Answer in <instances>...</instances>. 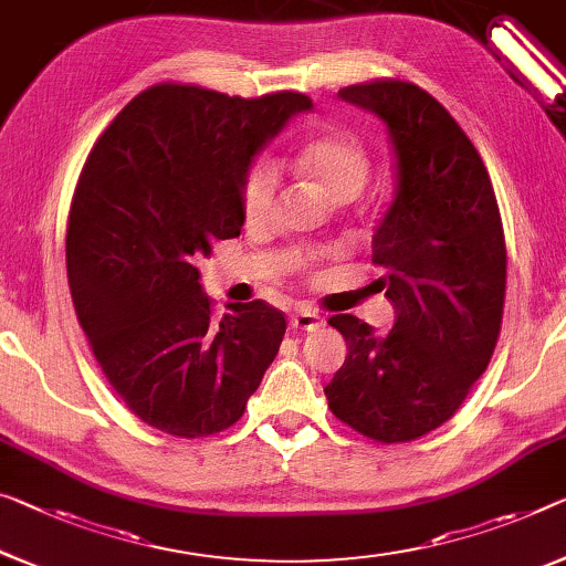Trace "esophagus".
Masks as SVG:
<instances>
[{
    "mask_svg": "<svg viewBox=\"0 0 566 566\" xmlns=\"http://www.w3.org/2000/svg\"><path fill=\"white\" fill-rule=\"evenodd\" d=\"M321 326H324V318L316 311L295 308L291 313V328H295V332H316Z\"/></svg>",
    "mask_w": 566,
    "mask_h": 566,
    "instance_id": "1",
    "label": "esophagus"
}]
</instances>
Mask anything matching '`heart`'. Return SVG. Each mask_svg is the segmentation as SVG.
Here are the masks:
<instances>
[{
    "instance_id": "obj_1",
    "label": "heart",
    "mask_w": 566,
    "mask_h": 566,
    "mask_svg": "<svg viewBox=\"0 0 566 566\" xmlns=\"http://www.w3.org/2000/svg\"><path fill=\"white\" fill-rule=\"evenodd\" d=\"M295 161L336 202L354 199L369 179V156L364 146L354 136L336 132V128L311 136L295 154ZM281 185L283 174L273 159H258L245 171L240 202L250 228H268L273 222Z\"/></svg>"
}]
</instances>
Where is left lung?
<instances>
[{
	"label": "left lung",
	"instance_id": "left-lung-1",
	"mask_svg": "<svg viewBox=\"0 0 566 566\" xmlns=\"http://www.w3.org/2000/svg\"><path fill=\"white\" fill-rule=\"evenodd\" d=\"M344 101L387 124L397 197L374 232L397 321L385 336L352 313L328 324L349 354L324 389L328 410L381 446L440 428L489 367L506 298V238L489 169L458 120L399 77L346 85Z\"/></svg>",
	"mask_w": 566,
	"mask_h": 566
}]
</instances>
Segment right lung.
Listing matches in <instances>:
<instances>
[{"instance_id": "1", "label": "right lung", "mask_w": 566, "mask_h": 566, "mask_svg": "<svg viewBox=\"0 0 566 566\" xmlns=\"http://www.w3.org/2000/svg\"><path fill=\"white\" fill-rule=\"evenodd\" d=\"M311 98L159 83L93 144L67 214V283L113 392L154 430L210 438L245 412L285 334L265 301L214 316L199 260L238 238L240 189L268 138Z\"/></svg>"}]
</instances>
